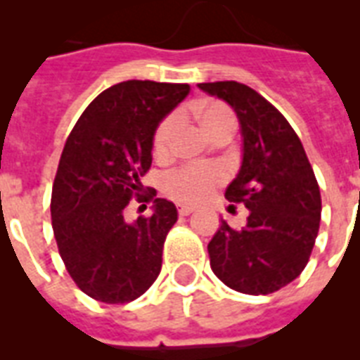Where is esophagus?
<instances>
[{"mask_svg": "<svg viewBox=\"0 0 360 360\" xmlns=\"http://www.w3.org/2000/svg\"><path fill=\"white\" fill-rule=\"evenodd\" d=\"M177 211H179L181 217H188V214H191L194 209H192L191 205H179V207H177Z\"/></svg>", "mask_w": 360, "mask_h": 360, "instance_id": "34e87169", "label": "esophagus"}]
</instances>
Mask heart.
I'll list each match as a JSON object with an SVG mask.
<instances>
[{
	"label": "heart",
	"mask_w": 360,
	"mask_h": 360,
	"mask_svg": "<svg viewBox=\"0 0 360 360\" xmlns=\"http://www.w3.org/2000/svg\"><path fill=\"white\" fill-rule=\"evenodd\" d=\"M202 127L209 136L217 134L222 127L236 123L231 110L217 101H202L194 104ZM175 115H168L160 121L153 136V149L157 155H166L172 143V134L175 129ZM226 179L224 169L214 164H185L172 169L162 177V192L168 198L179 203H202L205 202Z\"/></svg>",
	"instance_id": "heart-1"
}]
</instances>
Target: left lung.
Here are the masks:
<instances>
[{
    "instance_id": "left-lung-1",
    "label": "left lung",
    "mask_w": 360,
    "mask_h": 360,
    "mask_svg": "<svg viewBox=\"0 0 360 360\" xmlns=\"http://www.w3.org/2000/svg\"><path fill=\"white\" fill-rule=\"evenodd\" d=\"M198 87L239 117L243 166L226 198L250 211L240 230L222 220L207 245L211 269L231 290L267 295L295 280L310 259L321 219L318 181L297 132L267 98L233 80Z\"/></svg>"
}]
</instances>
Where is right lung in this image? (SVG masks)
<instances>
[{
    "label": "right lung",
    "mask_w": 360,
    "mask_h": 360,
    "mask_svg": "<svg viewBox=\"0 0 360 360\" xmlns=\"http://www.w3.org/2000/svg\"><path fill=\"white\" fill-rule=\"evenodd\" d=\"M188 84L129 80L103 91L70 130L52 186V228L70 278L86 295L124 304L143 295L162 267L177 209L157 191L140 194L157 124L188 95ZM132 197L151 217L127 223Z\"/></svg>",
    "instance_id": "1"
}]
</instances>
